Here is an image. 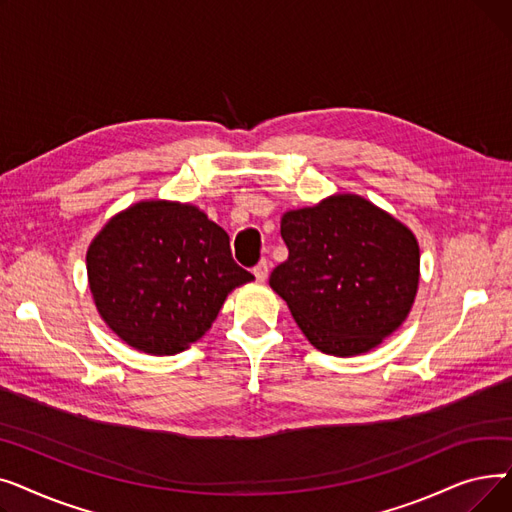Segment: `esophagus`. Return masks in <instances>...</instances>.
Instances as JSON below:
<instances>
[{
	"label": "esophagus",
	"instance_id": "1",
	"mask_svg": "<svg viewBox=\"0 0 512 512\" xmlns=\"http://www.w3.org/2000/svg\"><path fill=\"white\" fill-rule=\"evenodd\" d=\"M253 274H255V278H257L259 282H263V280L267 278V274H270V265H267L265 259H261V261L253 267Z\"/></svg>",
	"mask_w": 512,
	"mask_h": 512
}]
</instances>
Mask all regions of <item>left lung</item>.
Segmentation results:
<instances>
[{"label": "left lung", "instance_id": "1", "mask_svg": "<svg viewBox=\"0 0 512 512\" xmlns=\"http://www.w3.org/2000/svg\"><path fill=\"white\" fill-rule=\"evenodd\" d=\"M288 259L270 276L321 353L371 351L407 319L419 284L415 234L359 195L282 215Z\"/></svg>", "mask_w": 512, "mask_h": 512}]
</instances>
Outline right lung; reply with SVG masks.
Returning <instances> with one entry per match:
<instances>
[{"label": "right lung", "instance_id": "right-lung-1", "mask_svg": "<svg viewBox=\"0 0 512 512\" xmlns=\"http://www.w3.org/2000/svg\"><path fill=\"white\" fill-rule=\"evenodd\" d=\"M93 301L126 344L182 353L255 276L232 259L224 228L188 203L141 201L103 226L87 251Z\"/></svg>", "mask_w": 512, "mask_h": 512}]
</instances>
